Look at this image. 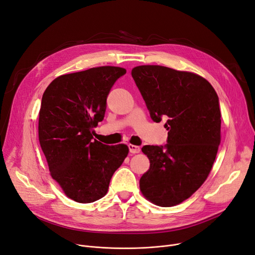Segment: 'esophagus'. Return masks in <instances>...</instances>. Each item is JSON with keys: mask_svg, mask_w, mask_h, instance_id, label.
I'll use <instances>...</instances> for the list:
<instances>
[{"mask_svg": "<svg viewBox=\"0 0 255 255\" xmlns=\"http://www.w3.org/2000/svg\"><path fill=\"white\" fill-rule=\"evenodd\" d=\"M128 148H129V152L131 154H137L140 152V148L137 145L134 144H128Z\"/></svg>", "mask_w": 255, "mask_h": 255, "instance_id": "esophagus-1", "label": "esophagus"}]
</instances>
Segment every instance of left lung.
Instances as JSON below:
<instances>
[{
  "label": "left lung",
  "instance_id": "left-lung-1",
  "mask_svg": "<svg viewBox=\"0 0 255 255\" xmlns=\"http://www.w3.org/2000/svg\"><path fill=\"white\" fill-rule=\"evenodd\" d=\"M131 75L158 123L166 119L163 145H143L150 168L139 181L142 194L160 207L190 197L208 178L220 144L219 98L204 77L158 65L133 68Z\"/></svg>",
  "mask_w": 255,
  "mask_h": 255
}]
</instances>
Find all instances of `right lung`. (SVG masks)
Segmentation results:
<instances>
[{"label": "right lung", "mask_w": 255, "mask_h": 255, "mask_svg": "<svg viewBox=\"0 0 255 255\" xmlns=\"http://www.w3.org/2000/svg\"><path fill=\"white\" fill-rule=\"evenodd\" d=\"M126 69L103 66L53 79L43 93L38 134L50 175L65 194L89 204L103 197L128 155L126 144L93 139L104 119L106 99Z\"/></svg>", "instance_id": "right-lung-1"}]
</instances>
